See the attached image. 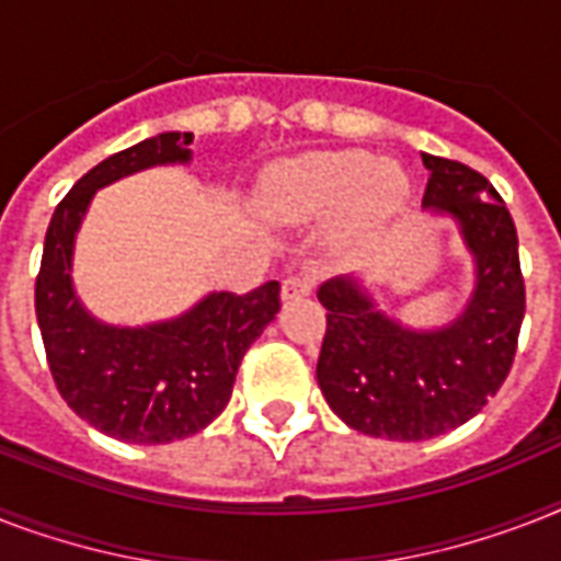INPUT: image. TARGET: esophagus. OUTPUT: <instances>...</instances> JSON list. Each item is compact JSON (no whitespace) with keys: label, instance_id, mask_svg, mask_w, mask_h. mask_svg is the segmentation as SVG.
<instances>
[{"label":"esophagus","instance_id":"1","mask_svg":"<svg viewBox=\"0 0 561 561\" xmlns=\"http://www.w3.org/2000/svg\"><path fill=\"white\" fill-rule=\"evenodd\" d=\"M311 279L306 276H290V279L282 282V302H294V299H302L311 294Z\"/></svg>","mask_w":561,"mask_h":561}]
</instances>
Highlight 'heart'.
<instances>
[{
  "label": "heart",
  "instance_id": "heart-1",
  "mask_svg": "<svg viewBox=\"0 0 561 561\" xmlns=\"http://www.w3.org/2000/svg\"><path fill=\"white\" fill-rule=\"evenodd\" d=\"M408 178L364 151H311L264 171L253 206L273 224H329L334 253H358L408 203Z\"/></svg>",
  "mask_w": 561,
  "mask_h": 561
}]
</instances>
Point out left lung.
I'll list each match as a JSON object with an SVG mask.
<instances>
[{
  "label": "left lung",
  "instance_id": "1",
  "mask_svg": "<svg viewBox=\"0 0 561 561\" xmlns=\"http://www.w3.org/2000/svg\"><path fill=\"white\" fill-rule=\"evenodd\" d=\"M422 211L448 220L469 255L471 290L436 325H410L375 297L369 276H334L317 299L329 311L317 383L329 408L360 434L419 443L486 408L513 367L524 279L513 215L486 178L422 153Z\"/></svg>",
  "mask_w": 561,
  "mask_h": 561
}]
</instances>
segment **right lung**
Returning a JSON list of instances; mask_svg holds the SVG:
<instances>
[{
  "label": "right lung",
  "instance_id": "add662e5",
  "mask_svg": "<svg viewBox=\"0 0 561 561\" xmlns=\"http://www.w3.org/2000/svg\"><path fill=\"white\" fill-rule=\"evenodd\" d=\"M194 136H148L87 171L57 203L39 262L37 323L66 404L95 431L134 445L186 439L227 408L244 352L276 320L279 282L247 297L209 290L142 325L107 323L75 288V241L101 188L160 165H192Z\"/></svg>",
  "mask_w": 561,
  "mask_h": 561
}]
</instances>
